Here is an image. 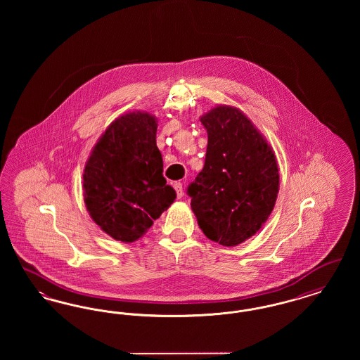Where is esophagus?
<instances>
[{
    "label": "esophagus",
    "mask_w": 360,
    "mask_h": 360,
    "mask_svg": "<svg viewBox=\"0 0 360 360\" xmlns=\"http://www.w3.org/2000/svg\"><path fill=\"white\" fill-rule=\"evenodd\" d=\"M174 188H175V191H176V197H178V198H182V195H184L182 184H181V182H175V184H174Z\"/></svg>",
    "instance_id": "esophagus-1"
}]
</instances>
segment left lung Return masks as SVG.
Returning a JSON list of instances; mask_svg holds the SVG:
<instances>
[{
  "label": "left lung",
  "instance_id": "1",
  "mask_svg": "<svg viewBox=\"0 0 360 360\" xmlns=\"http://www.w3.org/2000/svg\"><path fill=\"white\" fill-rule=\"evenodd\" d=\"M205 165L188 186L191 209L207 239L235 247L267 221L279 191L273 147L240 109L217 105L201 116Z\"/></svg>",
  "mask_w": 360,
  "mask_h": 360
}]
</instances>
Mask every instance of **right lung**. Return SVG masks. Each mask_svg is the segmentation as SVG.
<instances>
[{
	"label": "right lung",
	"instance_id": "obj_1",
	"mask_svg": "<svg viewBox=\"0 0 360 360\" xmlns=\"http://www.w3.org/2000/svg\"><path fill=\"white\" fill-rule=\"evenodd\" d=\"M156 129L154 115L124 113L105 129L86 162V209L115 240L140 239L176 197L163 176Z\"/></svg>",
	"mask_w": 360,
	"mask_h": 360
}]
</instances>
